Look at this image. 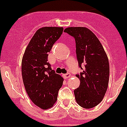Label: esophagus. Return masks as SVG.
Returning a JSON list of instances; mask_svg holds the SVG:
<instances>
[{"mask_svg":"<svg viewBox=\"0 0 127 127\" xmlns=\"http://www.w3.org/2000/svg\"><path fill=\"white\" fill-rule=\"evenodd\" d=\"M63 76L64 78H69L71 76V74H70V73H67V74H63Z\"/></svg>","mask_w":127,"mask_h":127,"instance_id":"34e87169","label":"esophagus"}]
</instances>
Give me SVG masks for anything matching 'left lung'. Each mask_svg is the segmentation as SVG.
<instances>
[{
  "mask_svg": "<svg viewBox=\"0 0 127 127\" xmlns=\"http://www.w3.org/2000/svg\"><path fill=\"white\" fill-rule=\"evenodd\" d=\"M74 37L76 53L82 72L76 74L80 80L74 91L76 101L84 109H91L102 101L109 80V64L105 51L96 36L83 27H70L64 30ZM84 67H81V65Z\"/></svg>",
  "mask_w": 127,
  "mask_h": 127,
  "instance_id": "left-lung-1",
  "label": "left lung"
}]
</instances>
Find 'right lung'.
<instances>
[{"label":"right lung","instance_id":"add662e5","mask_svg":"<svg viewBox=\"0 0 127 127\" xmlns=\"http://www.w3.org/2000/svg\"><path fill=\"white\" fill-rule=\"evenodd\" d=\"M64 28L44 27L34 33L25 50L22 75L28 96L42 109L53 107L63 84L62 77L52 70L48 53L62 34Z\"/></svg>","mask_w":127,"mask_h":127}]
</instances>
